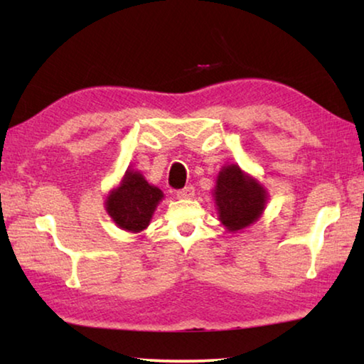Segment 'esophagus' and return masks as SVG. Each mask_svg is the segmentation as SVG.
Returning a JSON list of instances; mask_svg holds the SVG:
<instances>
[{"mask_svg": "<svg viewBox=\"0 0 364 364\" xmlns=\"http://www.w3.org/2000/svg\"><path fill=\"white\" fill-rule=\"evenodd\" d=\"M176 196L180 197V199H191V197L194 196V188L193 186H184L183 189L176 191Z\"/></svg>", "mask_w": 364, "mask_h": 364, "instance_id": "34e87169", "label": "esophagus"}]
</instances>
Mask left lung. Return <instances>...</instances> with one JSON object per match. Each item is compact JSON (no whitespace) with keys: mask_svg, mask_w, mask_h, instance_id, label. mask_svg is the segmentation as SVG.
<instances>
[{"mask_svg":"<svg viewBox=\"0 0 364 364\" xmlns=\"http://www.w3.org/2000/svg\"><path fill=\"white\" fill-rule=\"evenodd\" d=\"M215 202L226 230L239 231L260 217L267 193L255 180L245 176L237 165H228L218 175Z\"/></svg>","mask_w":364,"mask_h":364,"instance_id":"8db88e82","label":"left lung"}]
</instances>
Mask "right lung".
Here are the masks:
<instances>
[{
    "instance_id": "obj_1",
    "label": "right lung",
    "mask_w": 364,
    "mask_h": 364,
    "mask_svg": "<svg viewBox=\"0 0 364 364\" xmlns=\"http://www.w3.org/2000/svg\"><path fill=\"white\" fill-rule=\"evenodd\" d=\"M162 197V191L151 186L143 175L128 170L120 188L107 197L106 208L122 230L139 232L149 225L152 213Z\"/></svg>"
}]
</instances>
